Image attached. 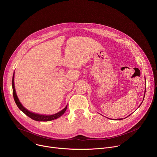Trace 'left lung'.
Listing matches in <instances>:
<instances>
[{"label": "left lung", "instance_id": "left-lung-1", "mask_svg": "<svg viewBox=\"0 0 157 157\" xmlns=\"http://www.w3.org/2000/svg\"><path fill=\"white\" fill-rule=\"evenodd\" d=\"M141 104H140V105H141ZM122 119H118L117 120H119V121H120V120H122Z\"/></svg>", "mask_w": 157, "mask_h": 157}]
</instances>
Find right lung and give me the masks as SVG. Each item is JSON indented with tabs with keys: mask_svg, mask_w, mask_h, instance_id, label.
<instances>
[{
	"mask_svg": "<svg viewBox=\"0 0 157 157\" xmlns=\"http://www.w3.org/2000/svg\"><path fill=\"white\" fill-rule=\"evenodd\" d=\"M12 89H13V96L14 98V101L17 105V107L19 108L20 110H21L23 113L26 114L27 116H29L30 118L32 119L33 120L36 121H43V122H46V121H50L54 119H56L60 116H61L66 110L67 109V105L61 111H59V113L50 115V116H45V115H41V114H38L35 113H33L32 112L26 109L23 105H21L20 102L18 100V98L17 96L16 92H15V85H14V73L13 75V78H12Z\"/></svg>",
	"mask_w": 157,
	"mask_h": 157,
	"instance_id": "add662e5",
	"label": "right lung"
}]
</instances>
